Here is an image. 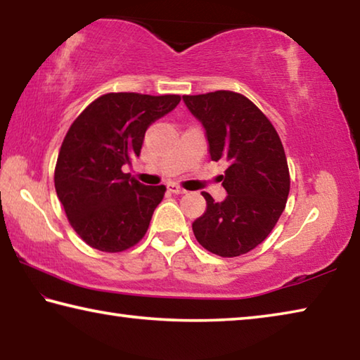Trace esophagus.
Returning a JSON list of instances; mask_svg holds the SVG:
<instances>
[{
  "label": "esophagus",
  "mask_w": 360,
  "mask_h": 360,
  "mask_svg": "<svg viewBox=\"0 0 360 360\" xmlns=\"http://www.w3.org/2000/svg\"><path fill=\"white\" fill-rule=\"evenodd\" d=\"M167 188H168V191L172 192V193H178V195H182V193L187 192L186 188H182V187H179V186H176V184H168Z\"/></svg>",
  "instance_id": "1"
}]
</instances>
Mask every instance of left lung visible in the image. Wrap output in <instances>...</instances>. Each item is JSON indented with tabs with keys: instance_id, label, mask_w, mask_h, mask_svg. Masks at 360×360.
<instances>
[{
	"instance_id": "obj_1",
	"label": "left lung",
	"mask_w": 360,
	"mask_h": 360,
	"mask_svg": "<svg viewBox=\"0 0 360 360\" xmlns=\"http://www.w3.org/2000/svg\"><path fill=\"white\" fill-rule=\"evenodd\" d=\"M206 130L211 160L227 163L219 176L227 191L217 203L203 192L206 211L192 224L197 241L221 257H238L264 241L283 214L290 178L279 135L245 95L217 90L184 95Z\"/></svg>"
}]
</instances>
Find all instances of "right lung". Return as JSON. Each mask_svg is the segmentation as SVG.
I'll list each match as a JSON object with an SVG mask.
<instances>
[{
	"label": "right lung",
	"mask_w": 360,
	"mask_h": 360,
	"mask_svg": "<svg viewBox=\"0 0 360 360\" xmlns=\"http://www.w3.org/2000/svg\"><path fill=\"white\" fill-rule=\"evenodd\" d=\"M179 101V95L106 94L71 124L53 181L71 227L89 246L122 252L146 235L167 187L144 186L122 167L139 157L152 122Z\"/></svg>",
	"instance_id": "add662e5"
}]
</instances>
